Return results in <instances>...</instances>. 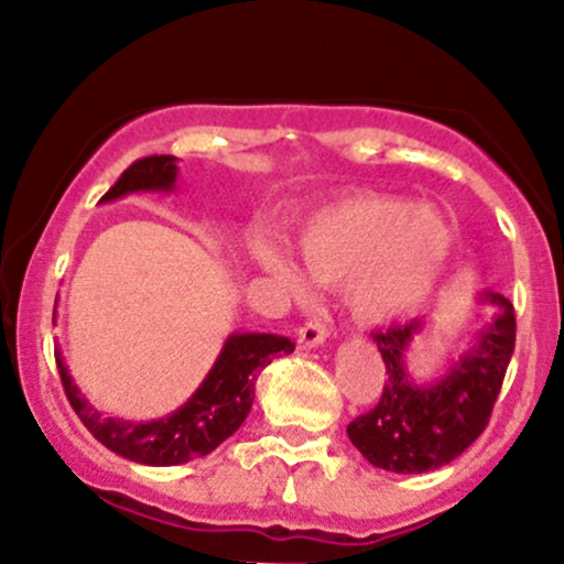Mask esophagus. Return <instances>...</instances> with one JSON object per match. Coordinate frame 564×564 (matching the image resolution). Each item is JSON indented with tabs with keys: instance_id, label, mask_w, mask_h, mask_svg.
<instances>
[{
	"instance_id": "esophagus-1",
	"label": "esophagus",
	"mask_w": 564,
	"mask_h": 564,
	"mask_svg": "<svg viewBox=\"0 0 564 564\" xmlns=\"http://www.w3.org/2000/svg\"><path fill=\"white\" fill-rule=\"evenodd\" d=\"M328 336V328L323 326L321 321H307L304 326L300 328V347L302 349H313L323 345V339Z\"/></svg>"
}]
</instances>
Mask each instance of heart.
Here are the masks:
<instances>
[{"mask_svg":"<svg viewBox=\"0 0 564 564\" xmlns=\"http://www.w3.org/2000/svg\"><path fill=\"white\" fill-rule=\"evenodd\" d=\"M296 251L313 281L347 289L355 318L381 326L411 318L432 302L451 270L453 230L430 204L352 196L304 219ZM254 257L291 294H307L302 270L275 243H257Z\"/></svg>","mask_w":564,"mask_h":564,"instance_id":"heart-1","label":"heart"}]
</instances>
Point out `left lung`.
<instances>
[{
	"mask_svg": "<svg viewBox=\"0 0 564 564\" xmlns=\"http://www.w3.org/2000/svg\"><path fill=\"white\" fill-rule=\"evenodd\" d=\"M494 318L437 381L419 384L408 373V349L426 328L424 318L371 334L387 366L384 392L371 411L349 422L347 435L373 467L422 475L451 464L488 426L503 373L514 352V307L498 291H482Z\"/></svg>",
	"mask_w": 564,
	"mask_h": 564,
	"instance_id": "obj_1",
	"label": "left lung"
}]
</instances>
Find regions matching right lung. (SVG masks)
I'll return each mask as SVG.
<instances>
[{"label":"right lung","instance_id":"1","mask_svg":"<svg viewBox=\"0 0 564 564\" xmlns=\"http://www.w3.org/2000/svg\"><path fill=\"white\" fill-rule=\"evenodd\" d=\"M174 180H177V159L145 156L134 161L100 200L106 204L129 193L148 191L166 193L174 191ZM289 352H294V341L289 336L254 332L230 334L198 390L170 416L151 419V422L102 416L74 384L61 355H57V371H61L63 390L76 416L108 451L119 453L129 462L148 464V467H177V464L212 453L246 422L254 403L257 373Z\"/></svg>","mask_w":564,"mask_h":564}]
</instances>
